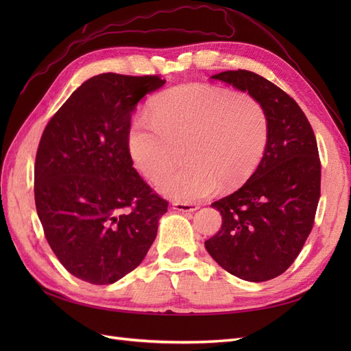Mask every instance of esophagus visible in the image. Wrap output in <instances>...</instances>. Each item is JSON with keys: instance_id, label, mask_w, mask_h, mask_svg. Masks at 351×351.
I'll list each match as a JSON object with an SVG mask.
<instances>
[{"instance_id": "34e87169", "label": "esophagus", "mask_w": 351, "mask_h": 351, "mask_svg": "<svg viewBox=\"0 0 351 351\" xmlns=\"http://www.w3.org/2000/svg\"><path fill=\"white\" fill-rule=\"evenodd\" d=\"M173 209L177 212H195L199 209L196 204H183V202H174Z\"/></svg>"}]
</instances>
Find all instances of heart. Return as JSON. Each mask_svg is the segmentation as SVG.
I'll use <instances>...</instances> for the list:
<instances>
[{
    "mask_svg": "<svg viewBox=\"0 0 351 351\" xmlns=\"http://www.w3.org/2000/svg\"><path fill=\"white\" fill-rule=\"evenodd\" d=\"M149 117L130 125L127 146L134 168L155 180L188 145L186 169L159 178L158 192L192 204L243 184L256 169L268 141L267 115L252 95L209 84H183L149 104Z\"/></svg>",
    "mask_w": 351,
    "mask_h": 351,
    "instance_id": "b5f03b06",
    "label": "heart"
}]
</instances>
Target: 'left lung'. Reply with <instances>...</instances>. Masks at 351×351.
<instances>
[{
    "label": "left lung",
    "mask_w": 351,
    "mask_h": 351,
    "mask_svg": "<svg viewBox=\"0 0 351 351\" xmlns=\"http://www.w3.org/2000/svg\"><path fill=\"white\" fill-rule=\"evenodd\" d=\"M210 79L259 101L268 141L247 182L210 205L219 210L222 226L205 247L234 277L268 281L289 269L312 231L321 196L316 137L297 102L259 74L230 70Z\"/></svg>",
    "instance_id": "8db88e82"
}]
</instances>
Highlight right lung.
Wrapping results in <instances>:
<instances>
[{"label": "right lung", "mask_w": 351, "mask_h": 351, "mask_svg": "<svg viewBox=\"0 0 351 351\" xmlns=\"http://www.w3.org/2000/svg\"><path fill=\"white\" fill-rule=\"evenodd\" d=\"M158 76L104 73L52 117L35 161V204L52 252L74 277L112 284L139 265L168 202L152 192L127 146L132 114Z\"/></svg>", "instance_id": "add662e5"}]
</instances>
